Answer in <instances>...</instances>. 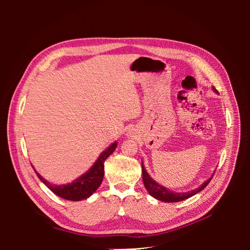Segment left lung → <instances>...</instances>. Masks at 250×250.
<instances>
[{"label":"left lung","instance_id":"1","mask_svg":"<svg viewBox=\"0 0 250 250\" xmlns=\"http://www.w3.org/2000/svg\"><path fill=\"white\" fill-rule=\"evenodd\" d=\"M215 90V88H214ZM142 173H143V182H144L145 185V188L146 190L149 192V194L153 198H156L160 201L163 202H167V203H174V202H180V201H184V200H187L190 196H192L194 194H196L200 191L203 190L207 185L209 184L210 179H207L206 182L201 186V187L196 188L192 191H190V192H173V191H169L168 189L164 188L163 186L159 185L158 183H156L155 180L151 179L148 173L145 171L144 167H143L142 164Z\"/></svg>","mask_w":250,"mask_h":250}]
</instances>
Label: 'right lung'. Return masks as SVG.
<instances>
[{
    "label": "right lung",
    "mask_w": 250,
    "mask_h": 250,
    "mask_svg": "<svg viewBox=\"0 0 250 250\" xmlns=\"http://www.w3.org/2000/svg\"><path fill=\"white\" fill-rule=\"evenodd\" d=\"M117 147V143L110 145L107 149L101 153L99 159L93 164V167L89 171L83 174V176L77 178L75 182L67 185H52L47 182L41 175L35 172L39 178L43 182L47 187H48L55 194L61 196V198L70 201H79L89 198L95 190H97L100 185L102 184L104 177V162L111 153L114 152Z\"/></svg>",
    "instance_id": "1"
}]
</instances>
